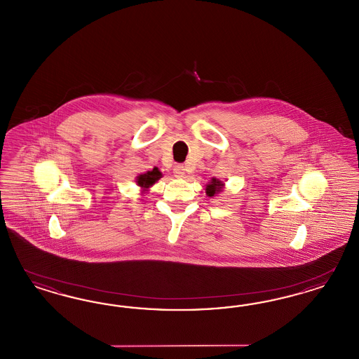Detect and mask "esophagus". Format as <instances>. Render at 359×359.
Segmentation results:
<instances>
[{"label": "esophagus", "mask_w": 359, "mask_h": 359, "mask_svg": "<svg viewBox=\"0 0 359 359\" xmlns=\"http://www.w3.org/2000/svg\"><path fill=\"white\" fill-rule=\"evenodd\" d=\"M185 166L184 165H177L175 168H174V174H175V177H178V178H182L184 175H185Z\"/></svg>", "instance_id": "1"}]
</instances>
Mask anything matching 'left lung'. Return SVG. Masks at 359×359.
<instances>
[{"label":"left lung","mask_w":359,"mask_h":359,"mask_svg":"<svg viewBox=\"0 0 359 359\" xmlns=\"http://www.w3.org/2000/svg\"><path fill=\"white\" fill-rule=\"evenodd\" d=\"M222 186H223V184H222L220 181L212 178V181L208 184V189H206V193H208V197H214V194H217L218 191H220V187H222Z\"/></svg>","instance_id":"obj_1"}]
</instances>
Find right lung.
I'll use <instances>...</instances> for the list:
<instances>
[{
  "label": "right lung",
  "mask_w": 359,
  "mask_h": 359,
  "mask_svg": "<svg viewBox=\"0 0 359 359\" xmlns=\"http://www.w3.org/2000/svg\"><path fill=\"white\" fill-rule=\"evenodd\" d=\"M158 178H161V173H160V170H158L157 168H154L151 172L139 175V177H137V184H139L141 187H149V186L153 185Z\"/></svg>",
  "instance_id": "add662e5"
}]
</instances>
